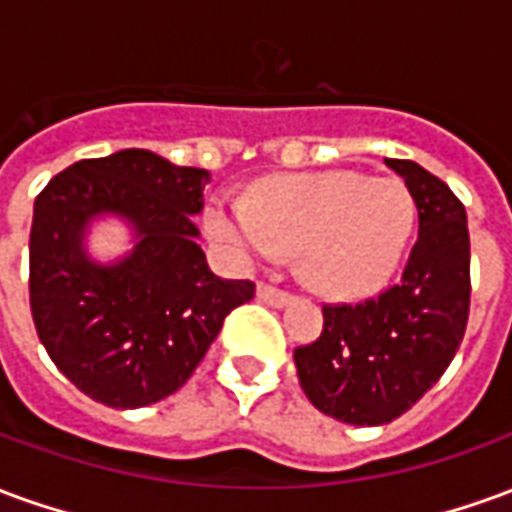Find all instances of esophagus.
<instances>
[{"label":"esophagus","instance_id":"obj_1","mask_svg":"<svg viewBox=\"0 0 512 512\" xmlns=\"http://www.w3.org/2000/svg\"><path fill=\"white\" fill-rule=\"evenodd\" d=\"M257 299L266 301V304H271V307H285L293 296H290L288 290L277 288V285H268V282H260L257 285Z\"/></svg>","mask_w":512,"mask_h":512}]
</instances>
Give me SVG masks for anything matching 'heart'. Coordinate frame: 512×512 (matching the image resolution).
Returning <instances> with one entry per match:
<instances>
[{
    "label": "heart",
    "mask_w": 512,
    "mask_h": 512,
    "mask_svg": "<svg viewBox=\"0 0 512 512\" xmlns=\"http://www.w3.org/2000/svg\"><path fill=\"white\" fill-rule=\"evenodd\" d=\"M414 216L400 180L332 169L263 180L249 200L213 197L205 233L238 263L299 252V274L312 290L356 296L395 271Z\"/></svg>",
    "instance_id": "b5f03b06"
}]
</instances>
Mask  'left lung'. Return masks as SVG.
<instances>
[{
  "instance_id": "8db88e82",
  "label": "left lung",
  "mask_w": 512,
  "mask_h": 512,
  "mask_svg": "<svg viewBox=\"0 0 512 512\" xmlns=\"http://www.w3.org/2000/svg\"><path fill=\"white\" fill-rule=\"evenodd\" d=\"M417 202L419 235L395 285L359 304H323V332L293 351L304 395L326 417L384 425L450 367L469 321L463 202L417 161L386 158Z\"/></svg>"
}]
</instances>
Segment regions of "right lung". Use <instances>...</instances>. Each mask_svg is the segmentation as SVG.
Segmentation results:
<instances>
[{
	"label": "right lung",
	"instance_id": "right-lung-1",
	"mask_svg": "<svg viewBox=\"0 0 512 512\" xmlns=\"http://www.w3.org/2000/svg\"><path fill=\"white\" fill-rule=\"evenodd\" d=\"M208 169L150 150L84 158L40 191L29 233V307L43 348L84 395L112 408L164 400L186 384L224 318L255 282L222 279L197 246ZM115 212L135 224V252L101 267L83 252L86 224Z\"/></svg>",
	"mask_w": 512,
	"mask_h": 512
}]
</instances>
